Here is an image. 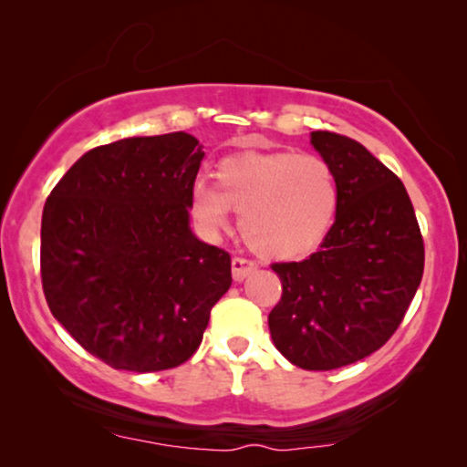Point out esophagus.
<instances>
[{"label":"esophagus","instance_id":"1","mask_svg":"<svg viewBox=\"0 0 467 467\" xmlns=\"http://www.w3.org/2000/svg\"><path fill=\"white\" fill-rule=\"evenodd\" d=\"M257 270V264L251 259H244V257H234L232 261V274H234V280L235 283H242L248 274H253Z\"/></svg>","mask_w":467,"mask_h":467}]
</instances>
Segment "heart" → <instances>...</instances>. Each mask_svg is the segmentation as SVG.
Instances as JSON below:
<instances>
[{"instance_id": "1", "label": "heart", "mask_w": 467, "mask_h": 467, "mask_svg": "<svg viewBox=\"0 0 467 467\" xmlns=\"http://www.w3.org/2000/svg\"><path fill=\"white\" fill-rule=\"evenodd\" d=\"M240 213L246 244L267 259H293L312 251L334 223L337 184L318 155L289 150L242 152L223 159L216 184H191V214L208 235L225 232Z\"/></svg>"}]
</instances>
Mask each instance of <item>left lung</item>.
<instances>
[{"instance_id":"1","label":"left lung","mask_w":467,"mask_h":467,"mask_svg":"<svg viewBox=\"0 0 467 467\" xmlns=\"http://www.w3.org/2000/svg\"><path fill=\"white\" fill-rule=\"evenodd\" d=\"M310 142L334 170L336 221L308 259L272 264L283 296L267 325L293 366L325 372L395 334L423 278L425 246L404 182L366 146L331 131H312Z\"/></svg>"}]
</instances>
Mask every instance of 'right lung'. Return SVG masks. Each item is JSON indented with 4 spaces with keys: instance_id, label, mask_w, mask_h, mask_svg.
<instances>
[{
    "instance_id": "right-lung-1",
    "label": "right lung",
    "mask_w": 467,
    "mask_h": 467,
    "mask_svg": "<svg viewBox=\"0 0 467 467\" xmlns=\"http://www.w3.org/2000/svg\"><path fill=\"white\" fill-rule=\"evenodd\" d=\"M203 159L184 131L125 138L82 155L42 213L48 308L114 369L161 372L200 348L232 286V257L189 227Z\"/></svg>"
}]
</instances>
